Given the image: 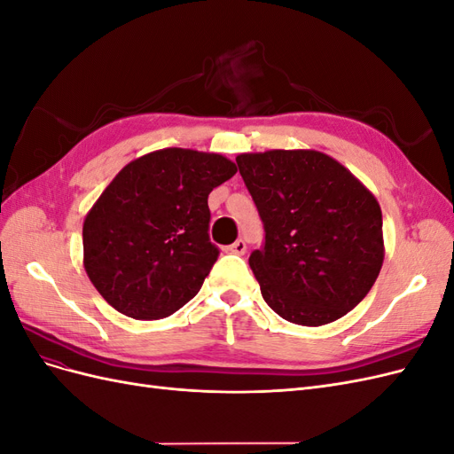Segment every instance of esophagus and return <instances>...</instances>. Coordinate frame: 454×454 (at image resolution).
<instances>
[{"instance_id":"1","label":"esophagus","mask_w":454,"mask_h":454,"mask_svg":"<svg viewBox=\"0 0 454 454\" xmlns=\"http://www.w3.org/2000/svg\"><path fill=\"white\" fill-rule=\"evenodd\" d=\"M227 250H229V252H232V254L244 255V254H246V250H248V246H246V242H244L242 239H239L237 242H232Z\"/></svg>"}]
</instances>
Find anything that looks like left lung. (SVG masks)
Wrapping results in <instances>:
<instances>
[{"label":"left lung","instance_id":"left-lung-1","mask_svg":"<svg viewBox=\"0 0 454 454\" xmlns=\"http://www.w3.org/2000/svg\"><path fill=\"white\" fill-rule=\"evenodd\" d=\"M237 164L265 229L250 255L265 303L314 327L350 312L382 267L377 199L320 151L244 153Z\"/></svg>","mask_w":454,"mask_h":454}]
</instances>
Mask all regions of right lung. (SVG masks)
<instances>
[{
  "label": "right lung",
  "mask_w": 454,
  "mask_h": 454,
  "mask_svg": "<svg viewBox=\"0 0 454 454\" xmlns=\"http://www.w3.org/2000/svg\"><path fill=\"white\" fill-rule=\"evenodd\" d=\"M237 167L215 153L168 147L129 162L83 223L85 270L134 320H159L193 299L217 261L208 195Z\"/></svg>",
  "instance_id": "add662e5"
}]
</instances>
